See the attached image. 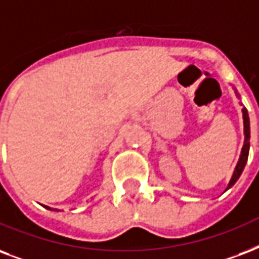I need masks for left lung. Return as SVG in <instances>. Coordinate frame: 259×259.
<instances>
[{
  "label": "left lung",
  "mask_w": 259,
  "mask_h": 259,
  "mask_svg": "<svg viewBox=\"0 0 259 259\" xmlns=\"http://www.w3.org/2000/svg\"><path fill=\"white\" fill-rule=\"evenodd\" d=\"M235 94L236 96L239 98V94H238V91L235 90ZM242 112H243V126H244V144H243V148H242V152H240V157H239V161H238V164L235 167L234 169V174H232V178H231L230 183H228V186H227L226 191L228 189L234 186L236 181L239 179V177L242 175L244 169V165L247 163V157H248V149H250V119H248V112L246 108H242Z\"/></svg>",
  "instance_id": "left-lung-1"
}]
</instances>
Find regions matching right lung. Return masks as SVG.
Instances as JSON below:
<instances>
[{
	"label": "right lung",
	"mask_w": 259,
	"mask_h": 259,
	"mask_svg": "<svg viewBox=\"0 0 259 259\" xmlns=\"http://www.w3.org/2000/svg\"><path fill=\"white\" fill-rule=\"evenodd\" d=\"M45 208L49 209V210H55V212H59L58 209H53V208H50V206H45Z\"/></svg>",
	"instance_id": "add662e5"
}]
</instances>
